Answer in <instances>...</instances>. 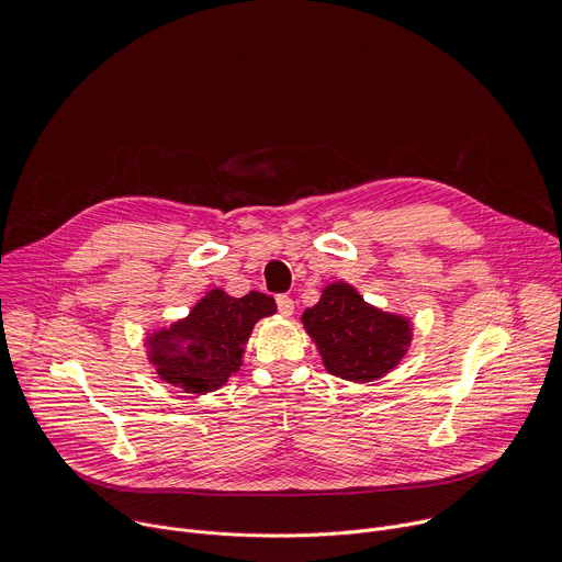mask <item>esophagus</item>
I'll use <instances>...</instances> for the list:
<instances>
[{
  "mask_svg": "<svg viewBox=\"0 0 562 562\" xmlns=\"http://www.w3.org/2000/svg\"><path fill=\"white\" fill-rule=\"evenodd\" d=\"M276 304H278V312L282 316H291L293 314V300L289 295H284V293L276 295Z\"/></svg>",
  "mask_w": 562,
  "mask_h": 562,
  "instance_id": "34e87169",
  "label": "esophagus"
}]
</instances>
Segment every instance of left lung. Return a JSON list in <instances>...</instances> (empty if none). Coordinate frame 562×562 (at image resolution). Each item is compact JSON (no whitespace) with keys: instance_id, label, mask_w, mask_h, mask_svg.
Returning a JSON list of instances; mask_svg holds the SVG:
<instances>
[{"instance_id":"8db88e82","label":"left lung","mask_w":562,"mask_h":562,"mask_svg":"<svg viewBox=\"0 0 562 562\" xmlns=\"http://www.w3.org/2000/svg\"><path fill=\"white\" fill-rule=\"evenodd\" d=\"M302 323L316 340L325 368L347 381H372L390 372L411 342V327L383 314L349 284H329Z\"/></svg>"}]
</instances>
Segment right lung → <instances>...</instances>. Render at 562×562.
Segmentation results:
<instances>
[{
	"mask_svg": "<svg viewBox=\"0 0 562 562\" xmlns=\"http://www.w3.org/2000/svg\"><path fill=\"white\" fill-rule=\"evenodd\" d=\"M271 314L276 302L265 293L231 297L215 289L194 304L186 321L149 336V359L164 381L183 392L220 390L241 366L252 325Z\"/></svg>",
	"mask_w": 562,
	"mask_h": 562,
	"instance_id": "add662e5",
	"label": "right lung"
}]
</instances>
